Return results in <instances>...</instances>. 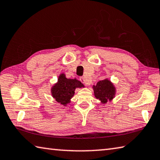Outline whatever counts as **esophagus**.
<instances>
[{
    "mask_svg": "<svg viewBox=\"0 0 160 160\" xmlns=\"http://www.w3.org/2000/svg\"><path fill=\"white\" fill-rule=\"evenodd\" d=\"M79 80L81 81V82L83 83V84H85L86 86H88V85H89V83L86 82V80L85 79V78H84V77H81Z\"/></svg>",
    "mask_w": 160,
    "mask_h": 160,
    "instance_id": "1",
    "label": "esophagus"
}]
</instances>
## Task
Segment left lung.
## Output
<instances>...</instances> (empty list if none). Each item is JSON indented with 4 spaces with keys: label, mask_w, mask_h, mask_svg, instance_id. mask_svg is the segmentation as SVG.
<instances>
[{
    "label": "left lung",
    "mask_w": 160,
    "mask_h": 160,
    "mask_svg": "<svg viewBox=\"0 0 160 160\" xmlns=\"http://www.w3.org/2000/svg\"><path fill=\"white\" fill-rule=\"evenodd\" d=\"M94 96L99 99L102 104L111 101L116 94V88L110 80L105 78L97 83L96 86H93Z\"/></svg>",
    "instance_id": "8db88e82"
}]
</instances>
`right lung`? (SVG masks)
<instances>
[{
	"label": "right lung",
	"mask_w": 160,
	"mask_h": 160,
	"mask_svg": "<svg viewBox=\"0 0 160 160\" xmlns=\"http://www.w3.org/2000/svg\"><path fill=\"white\" fill-rule=\"evenodd\" d=\"M82 82L77 78L71 79L67 78L64 74L59 76L58 82L52 86L51 94L53 98L60 105L67 106L71 101L72 98L74 96L75 89L77 88L83 87Z\"/></svg>",
	"instance_id": "add662e5"
}]
</instances>
